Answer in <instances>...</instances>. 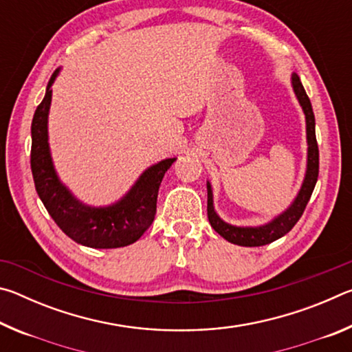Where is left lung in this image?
<instances>
[{"mask_svg":"<svg viewBox=\"0 0 352 352\" xmlns=\"http://www.w3.org/2000/svg\"><path fill=\"white\" fill-rule=\"evenodd\" d=\"M292 88L300 102L302 113L306 118V138H307V164H306V175L300 190H298L296 197L292 201V205L287 210L283 211L279 216L272 219L270 222L259 226H236L231 223H226L225 220L219 217V214L214 210V200H212V188L211 183L206 182L208 189V219L210 223L217 233L231 243L241 247H261L267 245L273 241L279 239L284 234L294 228L295 223L300 220V217L305 212V208L307 205L309 199H311L312 190L317 184L318 178V144L317 138H315V116L312 110V104L309 100L307 94L305 91V87L298 77L296 73H292Z\"/></svg>","mask_w":352,"mask_h":352,"instance_id":"obj_1","label":"left lung"}]
</instances>
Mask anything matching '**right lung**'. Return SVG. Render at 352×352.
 <instances>
[{
    "instance_id": "1",
    "label": "right lung",
    "mask_w": 352,
    "mask_h": 352,
    "mask_svg": "<svg viewBox=\"0 0 352 352\" xmlns=\"http://www.w3.org/2000/svg\"><path fill=\"white\" fill-rule=\"evenodd\" d=\"M58 73L60 68L54 71L47 82L45 98L32 119L31 169L35 189L58 228L74 242L90 248L130 245L152 225L157 212L160 184L177 158H166L147 168L127 194L115 204L90 206L76 199L57 175L47 141V116L52 99L51 87Z\"/></svg>"
}]
</instances>
